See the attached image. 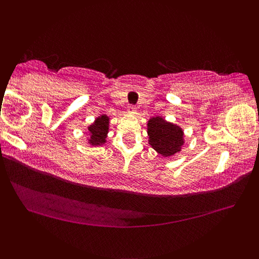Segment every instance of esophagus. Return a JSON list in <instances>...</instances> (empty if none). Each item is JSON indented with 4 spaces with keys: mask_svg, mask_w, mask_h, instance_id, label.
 I'll return each instance as SVG.
<instances>
[{
    "mask_svg": "<svg viewBox=\"0 0 259 259\" xmlns=\"http://www.w3.org/2000/svg\"><path fill=\"white\" fill-rule=\"evenodd\" d=\"M127 112L130 113V114H135L136 113V107L134 105H130L129 107H127Z\"/></svg>",
    "mask_w": 259,
    "mask_h": 259,
    "instance_id": "esophagus-1",
    "label": "esophagus"
}]
</instances>
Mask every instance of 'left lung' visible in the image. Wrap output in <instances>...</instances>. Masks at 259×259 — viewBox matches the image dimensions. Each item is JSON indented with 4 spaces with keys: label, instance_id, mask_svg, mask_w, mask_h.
<instances>
[{
    "label": "left lung",
    "instance_id": "left-lung-1",
    "mask_svg": "<svg viewBox=\"0 0 259 259\" xmlns=\"http://www.w3.org/2000/svg\"><path fill=\"white\" fill-rule=\"evenodd\" d=\"M148 144L163 157L180 152L184 145V132L179 125L162 117L151 118L147 123Z\"/></svg>",
    "mask_w": 259,
    "mask_h": 259
}]
</instances>
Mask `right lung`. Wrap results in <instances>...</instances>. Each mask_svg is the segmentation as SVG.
<instances>
[{"label": "right lung", "mask_w": 259, "mask_h": 259, "mask_svg": "<svg viewBox=\"0 0 259 259\" xmlns=\"http://www.w3.org/2000/svg\"><path fill=\"white\" fill-rule=\"evenodd\" d=\"M109 127V118L106 114L101 115L96 118L91 125H89L88 130L90 134L89 138V144L91 146H101V145L106 144L107 134H108Z\"/></svg>", "instance_id": "1"}]
</instances>
